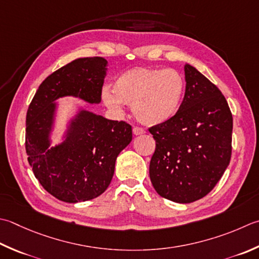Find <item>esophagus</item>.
Listing matches in <instances>:
<instances>
[{
	"label": "esophagus",
	"mask_w": 259,
	"mask_h": 259,
	"mask_svg": "<svg viewBox=\"0 0 259 259\" xmlns=\"http://www.w3.org/2000/svg\"><path fill=\"white\" fill-rule=\"evenodd\" d=\"M133 133L135 136H140V135L145 134V130L143 128H139V126H136V128H134Z\"/></svg>",
	"instance_id": "1"
}]
</instances>
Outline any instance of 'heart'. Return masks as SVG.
<instances>
[{
  "label": "heart",
  "instance_id": "b5f03b06",
  "mask_svg": "<svg viewBox=\"0 0 259 259\" xmlns=\"http://www.w3.org/2000/svg\"><path fill=\"white\" fill-rule=\"evenodd\" d=\"M184 93V79L175 69L136 67L114 79L112 92L104 89L102 100L115 111L121 109V103L131 105L140 122L161 124L179 113Z\"/></svg>",
  "mask_w": 259,
  "mask_h": 259
}]
</instances>
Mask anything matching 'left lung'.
I'll list each match as a JSON object with an SVG mask.
<instances>
[{"label": "left lung", "instance_id": "1", "mask_svg": "<svg viewBox=\"0 0 259 259\" xmlns=\"http://www.w3.org/2000/svg\"><path fill=\"white\" fill-rule=\"evenodd\" d=\"M185 94L175 118L149 131L156 149L149 165L157 193L176 203L205 196L231 157L232 114L226 98L193 66L185 64Z\"/></svg>", "mask_w": 259, "mask_h": 259}]
</instances>
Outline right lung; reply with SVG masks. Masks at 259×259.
I'll return each mask as SVG.
<instances>
[{
	"instance_id": "add662e5",
	"label": "right lung",
	"mask_w": 259,
	"mask_h": 259,
	"mask_svg": "<svg viewBox=\"0 0 259 259\" xmlns=\"http://www.w3.org/2000/svg\"><path fill=\"white\" fill-rule=\"evenodd\" d=\"M106 72L108 62L102 57L75 59L49 75L29 105L28 161L44 189L67 203L102 194L112 181L116 157L133 140V129L124 121L108 120L77 106L62 141L52 145L59 110L56 101L73 96L99 104Z\"/></svg>"
}]
</instances>
